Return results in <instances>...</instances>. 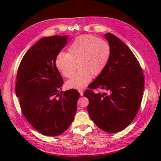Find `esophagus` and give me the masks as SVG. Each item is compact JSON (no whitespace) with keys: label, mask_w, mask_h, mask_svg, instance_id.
I'll return each instance as SVG.
<instances>
[{"label":"esophagus","mask_w":161,"mask_h":161,"mask_svg":"<svg viewBox=\"0 0 161 161\" xmlns=\"http://www.w3.org/2000/svg\"><path fill=\"white\" fill-rule=\"evenodd\" d=\"M79 92H80V95L82 96V95H83V91H82V90H79Z\"/></svg>","instance_id":"obj_1"}]
</instances>
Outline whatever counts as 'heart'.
<instances>
[{"label": "heart", "instance_id": "b5f03b06", "mask_svg": "<svg viewBox=\"0 0 161 161\" xmlns=\"http://www.w3.org/2000/svg\"><path fill=\"white\" fill-rule=\"evenodd\" d=\"M111 56L109 43L91 35H82L73 40L67 53L60 52L56 58V66L66 78L75 75L66 83L69 89L80 90L89 85L92 77L101 75L108 66Z\"/></svg>", "mask_w": 161, "mask_h": 161}]
</instances>
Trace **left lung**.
Segmentation results:
<instances>
[{
	"mask_svg": "<svg viewBox=\"0 0 161 161\" xmlns=\"http://www.w3.org/2000/svg\"><path fill=\"white\" fill-rule=\"evenodd\" d=\"M111 48L105 70L89 86L83 95L89 99L87 110L91 119L107 132L123 130L134 119L142 102L144 77L132 52L119 38L105 34ZM98 88L108 91L95 93Z\"/></svg>",
	"mask_w": 161,
	"mask_h": 161,
	"instance_id": "1",
	"label": "left lung"
}]
</instances>
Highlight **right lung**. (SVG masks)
Returning a JSON list of instances; mask_svg holds the SVG:
<instances>
[{"mask_svg": "<svg viewBox=\"0 0 161 161\" xmlns=\"http://www.w3.org/2000/svg\"><path fill=\"white\" fill-rule=\"evenodd\" d=\"M68 36L46 37L23 57L19 66L15 92L24 117L39 132L57 136L74 120L80 93L75 89L59 91L63 79L56 58Z\"/></svg>", "mask_w": 161, "mask_h": 161, "instance_id": "right-lung-1", "label": "right lung"}]
</instances>
